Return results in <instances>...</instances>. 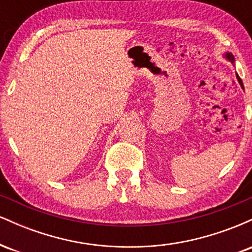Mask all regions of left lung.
Here are the masks:
<instances>
[{
  "label": "left lung",
  "instance_id": "1",
  "mask_svg": "<svg viewBox=\"0 0 252 252\" xmlns=\"http://www.w3.org/2000/svg\"><path fill=\"white\" fill-rule=\"evenodd\" d=\"M226 57L228 58V60H231V62H233V57H232V54H227V56H226ZM237 79H238V82H239V84H241V85L243 86L242 79H241V78H239V76H238V74H237Z\"/></svg>",
  "mask_w": 252,
  "mask_h": 252
}]
</instances>
